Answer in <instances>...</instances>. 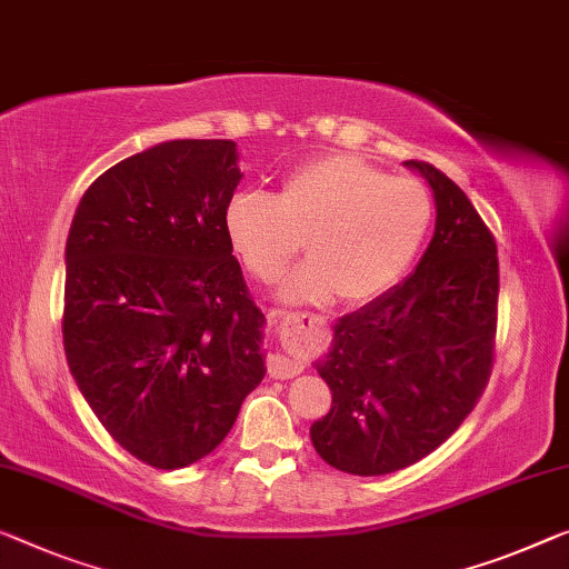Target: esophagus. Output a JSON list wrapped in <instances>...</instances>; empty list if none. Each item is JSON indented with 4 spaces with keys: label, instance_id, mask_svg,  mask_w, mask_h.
Returning <instances> with one entry per match:
<instances>
[{
    "label": "esophagus",
    "instance_id": "esophagus-1",
    "mask_svg": "<svg viewBox=\"0 0 569 569\" xmlns=\"http://www.w3.org/2000/svg\"><path fill=\"white\" fill-rule=\"evenodd\" d=\"M270 319L281 321V325L296 321V325H301V327H303V321H307V325H319L321 321V317H317V313H307V311H270ZM268 372L273 378H293L301 372V362L288 360L286 355H270Z\"/></svg>",
    "mask_w": 569,
    "mask_h": 569
}]
</instances>
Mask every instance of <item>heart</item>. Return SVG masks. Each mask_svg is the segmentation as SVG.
I'll return each instance as SVG.
<instances>
[{"mask_svg":"<svg viewBox=\"0 0 569 569\" xmlns=\"http://www.w3.org/2000/svg\"><path fill=\"white\" fill-rule=\"evenodd\" d=\"M431 224V197L419 181L347 156L296 168L276 197L234 193L224 209L232 250L252 278L276 281L307 248V262L283 283L286 299L366 303L388 291L417 258Z\"/></svg>","mask_w":569,"mask_h":569,"instance_id":"obj_1","label":"heart"}]
</instances>
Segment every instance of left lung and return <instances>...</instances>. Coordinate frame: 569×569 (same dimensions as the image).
<instances>
[{"instance_id":"left-lung-1","label":"left lung","mask_w":569,"mask_h":569,"mask_svg":"<svg viewBox=\"0 0 569 569\" xmlns=\"http://www.w3.org/2000/svg\"><path fill=\"white\" fill-rule=\"evenodd\" d=\"M406 166L435 191V237L401 286L337 321L317 362L332 409L311 423V442L350 475H388L435 452L480 401L496 358V237L452 178L423 160Z\"/></svg>"}]
</instances>
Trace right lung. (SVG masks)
<instances>
[{"label": "right lung", "instance_id": "1", "mask_svg": "<svg viewBox=\"0 0 569 569\" xmlns=\"http://www.w3.org/2000/svg\"><path fill=\"white\" fill-rule=\"evenodd\" d=\"M232 140H171L101 173L66 242L63 350L76 386L140 462L178 470L230 435L266 376L224 209Z\"/></svg>", "mask_w": 569, "mask_h": 569}]
</instances>
